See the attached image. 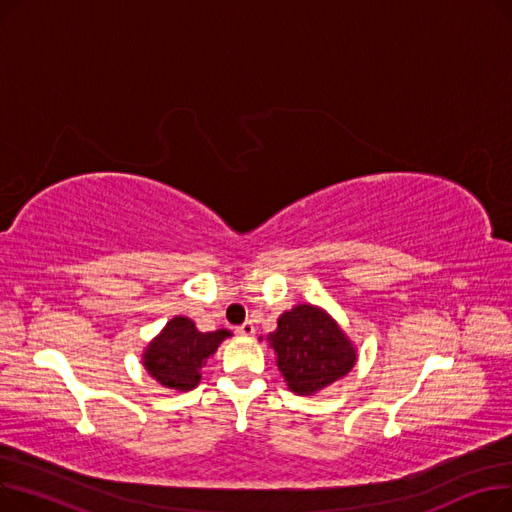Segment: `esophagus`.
Wrapping results in <instances>:
<instances>
[{
	"label": "esophagus",
	"instance_id": "1",
	"mask_svg": "<svg viewBox=\"0 0 512 512\" xmlns=\"http://www.w3.org/2000/svg\"><path fill=\"white\" fill-rule=\"evenodd\" d=\"M236 334H238V336H245V338H249V336H253V334H255V326L251 324V321H245V324L236 328Z\"/></svg>",
	"mask_w": 512,
	"mask_h": 512
}]
</instances>
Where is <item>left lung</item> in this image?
Wrapping results in <instances>:
<instances>
[{
	"instance_id": "obj_1",
	"label": "left lung",
	"mask_w": 512,
	"mask_h": 512,
	"mask_svg": "<svg viewBox=\"0 0 512 512\" xmlns=\"http://www.w3.org/2000/svg\"><path fill=\"white\" fill-rule=\"evenodd\" d=\"M288 388L313 394L340 380L355 365V348L336 321L317 307L299 305L278 319L270 334Z\"/></svg>"
}]
</instances>
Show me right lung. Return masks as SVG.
Here are the masks:
<instances>
[{
    "label": "right lung",
    "instance_id": "obj_1",
    "mask_svg": "<svg viewBox=\"0 0 512 512\" xmlns=\"http://www.w3.org/2000/svg\"><path fill=\"white\" fill-rule=\"evenodd\" d=\"M228 330L199 332L188 317H174L147 348L145 367L166 388L191 390L199 384L205 359L215 353Z\"/></svg>",
    "mask_w": 512,
    "mask_h": 512
}]
</instances>
